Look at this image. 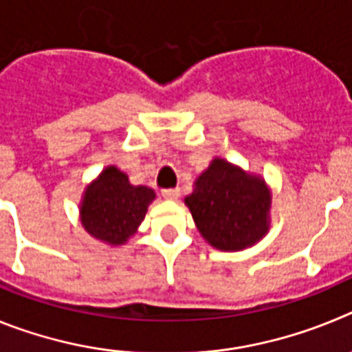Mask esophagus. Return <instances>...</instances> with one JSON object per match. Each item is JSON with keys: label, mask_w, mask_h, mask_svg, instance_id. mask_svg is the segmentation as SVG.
<instances>
[{"label": "esophagus", "mask_w": 352, "mask_h": 352, "mask_svg": "<svg viewBox=\"0 0 352 352\" xmlns=\"http://www.w3.org/2000/svg\"><path fill=\"white\" fill-rule=\"evenodd\" d=\"M162 195L166 199H178L179 197V188H164Z\"/></svg>", "instance_id": "obj_1"}]
</instances>
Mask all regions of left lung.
Returning a JSON list of instances; mask_svg holds the SVG:
<instances>
[{
  "mask_svg": "<svg viewBox=\"0 0 352 352\" xmlns=\"http://www.w3.org/2000/svg\"><path fill=\"white\" fill-rule=\"evenodd\" d=\"M199 232L211 247L238 252L256 245L270 229L272 194L261 176L213 158L185 197Z\"/></svg>",
  "mask_w": 352,
  "mask_h": 352,
  "instance_id": "1",
  "label": "left lung"
}]
</instances>
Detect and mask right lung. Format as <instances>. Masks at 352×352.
Segmentation results:
<instances>
[{
    "mask_svg": "<svg viewBox=\"0 0 352 352\" xmlns=\"http://www.w3.org/2000/svg\"><path fill=\"white\" fill-rule=\"evenodd\" d=\"M155 192L148 186H135L116 166L105 167L89 183L80 201V222L93 238L104 243L125 245L138 232Z\"/></svg>",
    "mask_w": 352,
    "mask_h": 352,
    "instance_id": "obj_1",
    "label": "right lung"
}]
</instances>
